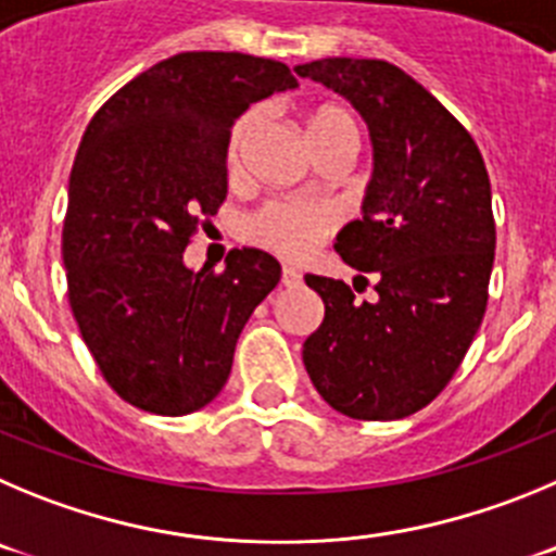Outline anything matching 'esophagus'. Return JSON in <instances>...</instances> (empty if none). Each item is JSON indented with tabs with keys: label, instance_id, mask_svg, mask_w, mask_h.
I'll return each instance as SVG.
<instances>
[{
	"label": "esophagus",
	"instance_id": "obj_1",
	"mask_svg": "<svg viewBox=\"0 0 556 556\" xmlns=\"http://www.w3.org/2000/svg\"><path fill=\"white\" fill-rule=\"evenodd\" d=\"M299 282H302V274H299V268L282 266V285H285V288H296Z\"/></svg>",
	"mask_w": 556,
	"mask_h": 556
}]
</instances>
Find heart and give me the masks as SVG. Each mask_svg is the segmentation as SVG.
Here are the masks:
<instances>
[{"label": "heart", "instance_id": "1", "mask_svg": "<svg viewBox=\"0 0 556 556\" xmlns=\"http://www.w3.org/2000/svg\"><path fill=\"white\" fill-rule=\"evenodd\" d=\"M260 124V110H249L241 122L235 124L229 135V166L238 168L243 157V149L252 141L254 129ZM307 138L313 149L332 147V143H359V124L352 110L340 104H324L307 116ZM334 227V213L318 204L299 202H271L257 210L247 222V238L271 249L282 257H304L318 247L324 235Z\"/></svg>", "mask_w": 556, "mask_h": 556}]
</instances>
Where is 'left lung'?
<instances>
[{
    "mask_svg": "<svg viewBox=\"0 0 556 556\" xmlns=\"http://www.w3.org/2000/svg\"><path fill=\"white\" fill-rule=\"evenodd\" d=\"M296 74L349 99L374 149L363 218L334 252L377 277V299L307 274L324 321L304 340V368L338 413L393 421L446 388L482 324L496 252L488 168L468 129L393 63L324 58Z\"/></svg>",
    "mask_w": 556,
    "mask_h": 556,
    "instance_id": "8db88e82",
    "label": "left lung"
}]
</instances>
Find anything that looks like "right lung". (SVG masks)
Masks as SVG:
<instances>
[{
	"mask_svg": "<svg viewBox=\"0 0 556 556\" xmlns=\"http://www.w3.org/2000/svg\"><path fill=\"white\" fill-rule=\"evenodd\" d=\"M299 88L279 60L182 52L138 74L91 118L68 179V302L124 402L188 415L222 393L238 334L277 288V260L232 249L216 274L185 266L199 222L227 199L232 124Z\"/></svg>",
	"mask_w": 556,
	"mask_h": 556,
	"instance_id": "1",
	"label": "right lung"
}]
</instances>
